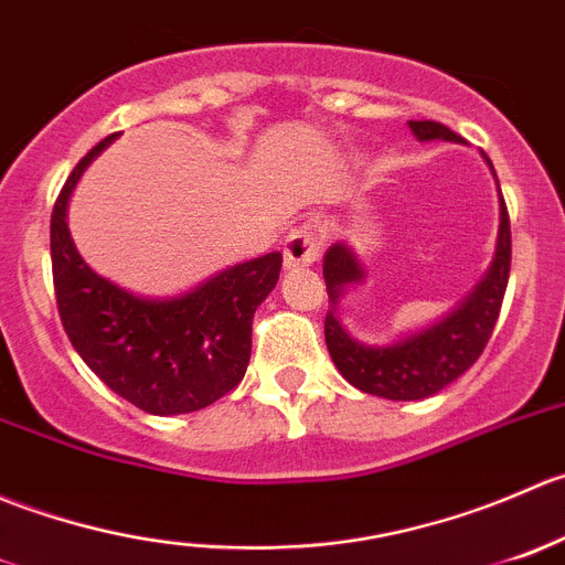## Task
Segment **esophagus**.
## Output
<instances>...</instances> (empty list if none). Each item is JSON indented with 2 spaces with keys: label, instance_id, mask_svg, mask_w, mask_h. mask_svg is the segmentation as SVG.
<instances>
[{
  "label": "esophagus",
  "instance_id": "1",
  "mask_svg": "<svg viewBox=\"0 0 565 565\" xmlns=\"http://www.w3.org/2000/svg\"><path fill=\"white\" fill-rule=\"evenodd\" d=\"M318 247L316 236L310 233V227H301V231H294L288 238H285V269H301V266H312L318 260Z\"/></svg>",
  "mask_w": 565,
  "mask_h": 565
}]
</instances>
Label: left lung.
Segmentation results:
<instances>
[{"mask_svg":"<svg viewBox=\"0 0 565 565\" xmlns=\"http://www.w3.org/2000/svg\"><path fill=\"white\" fill-rule=\"evenodd\" d=\"M409 128L420 142H434V139L465 142L443 122L409 120ZM483 159L494 175L489 156L483 153ZM497 192H500V183H497ZM508 271H511V222H508L505 200L500 192V231H497L494 258L480 282L439 321L417 332L401 334L390 343L371 345L351 338L338 318V305L345 290L365 282V266L360 264L351 244L334 242L323 255V282L332 301L323 321V334H327L332 362L343 373L345 382L367 395L387 401H423L428 395H437L483 354L497 316H500Z\"/></svg>","mask_w":565,"mask_h":565,"instance_id":"1","label":"left lung"}]
</instances>
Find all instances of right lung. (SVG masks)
<instances>
[{
    "mask_svg": "<svg viewBox=\"0 0 565 565\" xmlns=\"http://www.w3.org/2000/svg\"><path fill=\"white\" fill-rule=\"evenodd\" d=\"M117 134L74 167L52 211V271L60 318L87 367L150 415H189L244 379L253 316L280 280L282 255L227 266L175 296H142L87 266L68 231V203L87 167Z\"/></svg>",
    "mask_w": 565,
    "mask_h": 565,
    "instance_id": "add662e5",
    "label": "right lung"
}]
</instances>
